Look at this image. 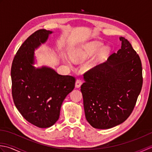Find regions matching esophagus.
I'll return each mask as SVG.
<instances>
[{
    "mask_svg": "<svg viewBox=\"0 0 152 152\" xmlns=\"http://www.w3.org/2000/svg\"><path fill=\"white\" fill-rule=\"evenodd\" d=\"M82 84V80L80 79H77L76 81V83H75V86L76 88H79L80 86H81V85Z\"/></svg>",
    "mask_w": 152,
    "mask_h": 152,
    "instance_id": "esophagus-1",
    "label": "esophagus"
}]
</instances>
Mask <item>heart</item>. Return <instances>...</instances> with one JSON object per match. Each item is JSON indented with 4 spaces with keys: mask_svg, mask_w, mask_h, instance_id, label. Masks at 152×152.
I'll list each match as a JSON object with an SVG mask.
<instances>
[{
    "mask_svg": "<svg viewBox=\"0 0 152 152\" xmlns=\"http://www.w3.org/2000/svg\"><path fill=\"white\" fill-rule=\"evenodd\" d=\"M101 46L102 44L99 42H93L89 44L83 46V48H79V49H77L72 51L70 54L71 58H72V59L74 61H76V62H81V61H84L92 56ZM110 51V50L107 46L102 48L99 51V53L96 54L95 59L89 64L88 68L93 67L96 64L101 62L106 56H108L109 54Z\"/></svg>",
    "mask_w": 152,
    "mask_h": 152,
    "instance_id": "b5f03b06",
    "label": "heart"
}]
</instances>
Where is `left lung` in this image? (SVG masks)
<instances>
[{
	"label": "left lung",
	"mask_w": 152,
	"mask_h": 152,
	"mask_svg": "<svg viewBox=\"0 0 152 152\" xmlns=\"http://www.w3.org/2000/svg\"><path fill=\"white\" fill-rule=\"evenodd\" d=\"M106 62L83 74L81 86L87 121L106 129L122 124L133 112L142 87L140 57L127 39Z\"/></svg>",
	"instance_id": "obj_1"
}]
</instances>
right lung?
<instances>
[{"label": "right lung", "instance_id": "right-lung-1", "mask_svg": "<svg viewBox=\"0 0 152 152\" xmlns=\"http://www.w3.org/2000/svg\"><path fill=\"white\" fill-rule=\"evenodd\" d=\"M52 31L38 30L22 44L11 68L12 93L15 106L27 121L50 127L59 118L62 103L72 91L76 79L61 75L50 67L35 68V49L47 41Z\"/></svg>", "mask_w": 152, "mask_h": 152}]
</instances>
